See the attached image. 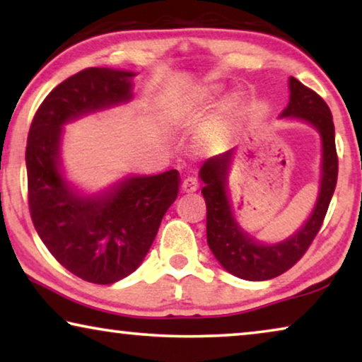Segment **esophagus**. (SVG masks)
Listing matches in <instances>:
<instances>
[{"label":"esophagus","instance_id":"1","mask_svg":"<svg viewBox=\"0 0 362 362\" xmlns=\"http://www.w3.org/2000/svg\"><path fill=\"white\" fill-rule=\"evenodd\" d=\"M197 187H199V182H197L196 177H186L182 181V191L185 192H196Z\"/></svg>","mask_w":362,"mask_h":362}]
</instances>
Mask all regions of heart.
Instances as JSON below:
<instances>
[{"label":"heart","mask_w":362,"mask_h":362,"mask_svg":"<svg viewBox=\"0 0 362 362\" xmlns=\"http://www.w3.org/2000/svg\"><path fill=\"white\" fill-rule=\"evenodd\" d=\"M219 90H221V87H217V86L199 88V90H196L194 93H191V95H187L185 100L181 102L180 110H189V108H192V107L204 105V103L211 102L212 98L219 93ZM235 105H237V97L234 95L226 102V110H234Z\"/></svg>","instance_id":"heart-1"}]
</instances>
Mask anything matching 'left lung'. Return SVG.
<instances>
[{
	"instance_id": "8db88e82",
	"label": "left lung",
	"mask_w": 362,
	"mask_h": 362,
	"mask_svg": "<svg viewBox=\"0 0 362 362\" xmlns=\"http://www.w3.org/2000/svg\"><path fill=\"white\" fill-rule=\"evenodd\" d=\"M281 117L300 118L320 132L323 141V166H321L320 196L313 214L306 224L280 244L262 245L237 224L226 194V180L229 171L232 151L209 158L202 165L199 176L206 199V234L209 249L219 264L232 275L244 280L260 281L275 279L290 270L315 240L325 216L328 212L338 181V153L334 143V123L329 107L315 90L295 77H290V103Z\"/></svg>"
}]
</instances>
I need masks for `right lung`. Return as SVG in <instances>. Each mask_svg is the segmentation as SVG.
<instances>
[{
  "mask_svg": "<svg viewBox=\"0 0 362 362\" xmlns=\"http://www.w3.org/2000/svg\"><path fill=\"white\" fill-rule=\"evenodd\" d=\"M132 72L88 67L59 83L28 133V202L39 237L78 279L110 285L138 269L180 192V173L138 176L100 197L74 192L59 171L61 127L88 112L130 100Z\"/></svg>",
  "mask_w": 362,
  "mask_h": 362,
  "instance_id": "1",
  "label": "right lung"
}]
</instances>
